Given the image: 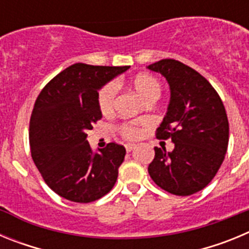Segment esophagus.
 <instances>
[{
  "label": "esophagus",
  "mask_w": 249,
  "mask_h": 249,
  "mask_svg": "<svg viewBox=\"0 0 249 249\" xmlns=\"http://www.w3.org/2000/svg\"><path fill=\"white\" fill-rule=\"evenodd\" d=\"M124 147H126V151H127V152H131V151H132V149H135V148H136V144H132V143H127V144H126V146H124Z\"/></svg>",
  "instance_id": "esophagus-1"
}]
</instances>
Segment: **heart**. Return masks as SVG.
<instances>
[{"instance_id": "b5f03b06", "label": "heart", "mask_w": 249, "mask_h": 249, "mask_svg": "<svg viewBox=\"0 0 249 249\" xmlns=\"http://www.w3.org/2000/svg\"><path fill=\"white\" fill-rule=\"evenodd\" d=\"M133 87L144 101L157 100L160 94V81L148 73H138L132 81ZM118 93L117 82H108L98 92V107L102 113H109L112 112L116 102V97ZM118 131L121 135L127 140H135L140 136V128L135 123H121L118 126Z\"/></svg>"}]
</instances>
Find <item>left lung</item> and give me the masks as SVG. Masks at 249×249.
I'll list each match as a JSON object with an SVG mask.
<instances>
[{"label":"left lung","instance_id":"1","mask_svg":"<svg viewBox=\"0 0 249 249\" xmlns=\"http://www.w3.org/2000/svg\"><path fill=\"white\" fill-rule=\"evenodd\" d=\"M148 68L163 74L171 89L156 137L175 143L172 152L155 147L148 173L162 190L191 196L203 190L223 163L230 138L226 108L213 86L190 66L166 58Z\"/></svg>","mask_w":249,"mask_h":249}]
</instances>
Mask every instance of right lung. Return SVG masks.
<instances>
[{
    "label": "right lung",
    "instance_id": "right-lung-1",
    "mask_svg": "<svg viewBox=\"0 0 249 249\" xmlns=\"http://www.w3.org/2000/svg\"><path fill=\"white\" fill-rule=\"evenodd\" d=\"M128 68L74 63L54 76L35 102L31 156L46 184L68 201H97L117 181L126 148L111 142L93 153L86 132L102 118L98 89Z\"/></svg>",
    "mask_w": 249,
    "mask_h": 249
}]
</instances>
